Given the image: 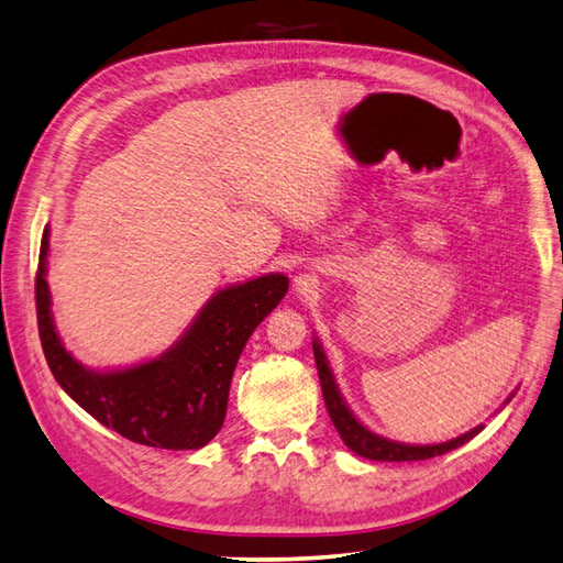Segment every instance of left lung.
Here are the masks:
<instances>
[{"label":"left lung","instance_id":"8db88e82","mask_svg":"<svg viewBox=\"0 0 563 563\" xmlns=\"http://www.w3.org/2000/svg\"><path fill=\"white\" fill-rule=\"evenodd\" d=\"M313 360H317V369H319V382H321V390H323V402L325 410H329L331 420L338 429V434L345 441V446L350 451H355L362 459L369 461H390V463H402V461H429L437 459V455L449 453L453 449L463 446L473 437H477L482 431V424L465 431L463 437L451 439L446 443H434V446H410V443H398L374 434L367 427H364L355 415L350 412V408L345 405L341 390H338L333 374L329 369V362H325V355L321 345L313 341Z\"/></svg>","mask_w":563,"mask_h":563}]
</instances>
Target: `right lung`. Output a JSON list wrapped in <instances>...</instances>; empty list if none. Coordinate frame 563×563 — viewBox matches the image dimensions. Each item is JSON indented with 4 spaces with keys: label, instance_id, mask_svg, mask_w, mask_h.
I'll return each mask as SVG.
<instances>
[{
    "label": "right lung",
    "instance_id": "1",
    "mask_svg": "<svg viewBox=\"0 0 563 563\" xmlns=\"http://www.w3.org/2000/svg\"><path fill=\"white\" fill-rule=\"evenodd\" d=\"M49 230L41 242L35 273L37 331L57 384L100 424L153 449L194 451L206 446L225 420L230 382L256 325L287 292L283 273L218 290L189 331L158 360L120 372H90L62 345L49 311Z\"/></svg>",
    "mask_w": 563,
    "mask_h": 563
}]
</instances>
